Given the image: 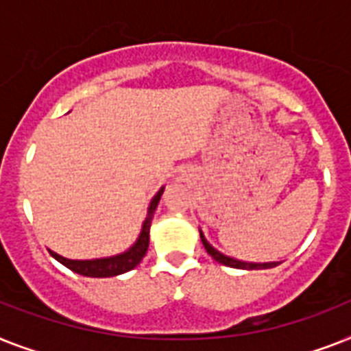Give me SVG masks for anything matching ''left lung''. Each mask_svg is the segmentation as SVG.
Returning a JSON list of instances; mask_svg holds the SVG:
<instances>
[{
	"mask_svg": "<svg viewBox=\"0 0 351 351\" xmlns=\"http://www.w3.org/2000/svg\"><path fill=\"white\" fill-rule=\"evenodd\" d=\"M201 240H202V245L206 247L208 254H210L211 258H215L219 263H224L228 267H234V269H271V267H276L278 263L276 262H271V263H247V262H240V260H234L230 258V256H226V254L219 253L215 247H211L208 244V240L204 239V234L201 233Z\"/></svg>",
	"mask_w": 351,
	"mask_h": 351,
	"instance_id": "1",
	"label": "left lung"
}]
</instances>
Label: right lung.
I'll list each match as a JSON object with an SVG mask.
<instances>
[{
	"label": "right lung",
	"mask_w": 351,
	"mask_h": 351,
	"mask_svg": "<svg viewBox=\"0 0 351 351\" xmlns=\"http://www.w3.org/2000/svg\"><path fill=\"white\" fill-rule=\"evenodd\" d=\"M163 195V190L158 193V195L152 199L149 208V217L147 221L143 222V230L140 233V239L136 242L129 251L125 253L117 254V256H111V258H100V260H68L60 254L50 251L51 256H53L57 262H60L62 265H66L68 269H71L73 273L82 274V276L89 278H109V276H118V274H123L130 269H134L138 263L143 260L147 249H149V231H150V222H152V217H154V210L158 208V202Z\"/></svg>",
	"instance_id": "1"
}]
</instances>
